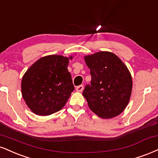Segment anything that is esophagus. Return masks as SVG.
Segmentation results:
<instances>
[{"instance_id":"esophagus-1","label":"esophagus","mask_w":158,"mask_h":158,"mask_svg":"<svg viewBox=\"0 0 158 158\" xmlns=\"http://www.w3.org/2000/svg\"><path fill=\"white\" fill-rule=\"evenodd\" d=\"M83 89H84V86H83V85H79V86L77 87L76 90H77L78 92H82Z\"/></svg>"}]
</instances>
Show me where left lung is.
Here are the masks:
<instances>
[{"instance_id": "1", "label": "left lung", "mask_w": 158, "mask_h": 158, "mask_svg": "<svg viewBox=\"0 0 158 158\" xmlns=\"http://www.w3.org/2000/svg\"><path fill=\"white\" fill-rule=\"evenodd\" d=\"M91 81L82 95L90 109L103 118L117 116L124 110L132 88L131 74L115 54L100 51L85 57Z\"/></svg>"}]
</instances>
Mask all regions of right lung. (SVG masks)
I'll list each match as a JSON object with an SVG mask.
<instances>
[{"label":"right lung","instance_id":"obj_1","mask_svg":"<svg viewBox=\"0 0 158 158\" xmlns=\"http://www.w3.org/2000/svg\"><path fill=\"white\" fill-rule=\"evenodd\" d=\"M68 62V58L60 55L44 56L24 74L21 82L23 98L34 113L51 115L66 104L74 90L67 68Z\"/></svg>","mask_w":158,"mask_h":158}]
</instances>
